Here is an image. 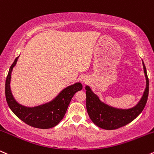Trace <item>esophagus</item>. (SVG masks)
<instances>
[{
	"mask_svg": "<svg viewBox=\"0 0 154 154\" xmlns=\"http://www.w3.org/2000/svg\"><path fill=\"white\" fill-rule=\"evenodd\" d=\"M88 81V79L86 77H84V79H83V82H84V84H86V83H87Z\"/></svg>",
	"mask_w": 154,
	"mask_h": 154,
	"instance_id": "34e87169",
	"label": "esophagus"
}]
</instances>
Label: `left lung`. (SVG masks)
I'll return each instance as SVG.
<instances>
[{"instance_id":"8db88e82","label":"left lung","mask_w":154,"mask_h":154,"mask_svg":"<svg viewBox=\"0 0 154 154\" xmlns=\"http://www.w3.org/2000/svg\"><path fill=\"white\" fill-rule=\"evenodd\" d=\"M146 87L142 98L135 106L128 109H117L101 102L88 86H86V109L90 119L96 125L105 130H115L134 120L142 112L149 97V81L146 68L143 61Z\"/></svg>"}]
</instances>
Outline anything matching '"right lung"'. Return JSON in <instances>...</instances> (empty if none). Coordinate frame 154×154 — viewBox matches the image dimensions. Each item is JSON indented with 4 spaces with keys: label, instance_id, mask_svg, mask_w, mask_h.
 <instances>
[{
    "label": "right lung",
    "instance_id": "right-lung-1",
    "mask_svg": "<svg viewBox=\"0 0 154 154\" xmlns=\"http://www.w3.org/2000/svg\"><path fill=\"white\" fill-rule=\"evenodd\" d=\"M19 57H16L10 67L5 80V99L9 108L20 120L32 127L40 129H49L55 127L63 120L75 93L82 89V84L81 83H75L68 86L53 100L46 104L34 107L22 106L14 98L10 87L12 70L16 66Z\"/></svg>",
    "mask_w": 154,
    "mask_h": 154
}]
</instances>
